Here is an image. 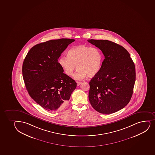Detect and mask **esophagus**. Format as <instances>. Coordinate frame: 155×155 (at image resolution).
Instances as JSON below:
<instances>
[{"label": "esophagus", "instance_id": "34e87169", "mask_svg": "<svg viewBox=\"0 0 155 155\" xmlns=\"http://www.w3.org/2000/svg\"><path fill=\"white\" fill-rule=\"evenodd\" d=\"M81 82L78 81L77 82V86H79V85H80L81 84Z\"/></svg>", "mask_w": 155, "mask_h": 155}]
</instances>
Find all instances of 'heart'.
<instances>
[{
	"label": "heart",
	"instance_id": "b5f03b06",
	"mask_svg": "<svg viewBox=\"0 0 155 155\" xmlns=\"http://www.w3.org/2000/svg\"><path fill=\"white\" fill-rule=\"evenodd\" d=\"M58 63L68 76H72L77 67L74 78L80 80L87 76L91 77L98 74L103 63V54L98 48L77 45L68 51V56L60 57Z\"/></svg>",
	"mask_w": 155,
	"mask_h": 155
}]
</instances>
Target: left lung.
Wrapping results in <instances>:
<instances>
[{
    "label": "left lung",
    "mask_w": 155,
    "mask_h": 155,
    "mask_svg": "<svg viewBox=\"0 0 155 155\" xmlns=\"http://www.w3.org/2000/svg\"><path fill=\"white\" fill-rule=\"evenodd\" d=\"M87 41L98 48L105 57L100 72L90 82V103L100 113H114L124 108L132 98L135 64L121 45L107 40Z\"/></svg>",
    "instance_id": "1"
}]
</instances>
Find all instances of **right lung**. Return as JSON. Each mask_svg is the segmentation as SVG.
I'll use <instances>...</instances> for the list:
<instances>
[{"mask_svg": "<svg viewBox=\"0 0 155 155\" xmlns=\"http://www.w3.org/2000/svg\"><path fill=\"white\" fill-rule=\"evenodd\" d=\"M74 39L62 38L37 44L27 54L22 75L31 97L49 112L66 106L77 83L63 73L58 59Z\"/></svg>", "mask_w": 155, "mask_h": 155, "instance_id": "add662e5", "label": "right lung"}]
</instances>
